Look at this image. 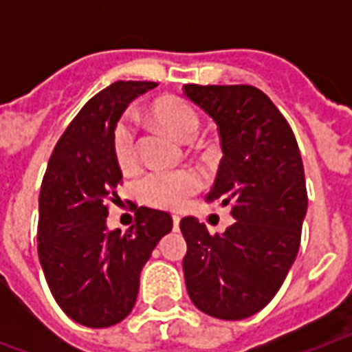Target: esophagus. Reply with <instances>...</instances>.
Instances as JSON below:
<instances>
[{"instance_id":"esophagus-1","label":"esophagus","mask_w":352,"mask_h":352,"mask_svg":"<svg viewBox=\"0 0 352 352\" xmlns=\"http://www.w3.org/2000/svg\"><path fill=\"white\" fill-rule=\"evenodd\" d=\"M179 225H181V217H179V215H173V230H179Z\"/></svg>"}]
</instances>
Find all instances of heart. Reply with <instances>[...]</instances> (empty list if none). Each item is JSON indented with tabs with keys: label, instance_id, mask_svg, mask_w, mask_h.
<instances>
[{
	"label": "heart",
	"instance_id": "b5f03b06",
	"mask_svg": "<svg viewBox=\"0 0 352 352\" xmlns=\"http://www.w3.org/2000/svg\"><path fill=\"white\" fill-rule=\"evenodd\" d=\"M155 122L173 137L190 142L199 131V115L190 102L168 96L151 106ZM111 148L115 160L122 171H133L138 166L137 131L129 117L117 122L111 135ZM201 177L192 170L153 171L140 181L138 193L144 203L155 208L181 210L201 190Z\"/></svg>",
	"mask_w": 352,
	"mask_h": 352
}]
</instances>
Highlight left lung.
<instances>
[{
    "label": "left lung",
    "instance_id": "8db88e82",
    "mask_svg": "<svg viewBox=\"0 0 352 352\" xmlns=\"http://www.w3.org/2000/svg\"><path fill=\"white\" fill-rule=\"evenodd\" d=\"M214 118L219 171L208 203L232 206L235 223L212 235L195 217L181 221L190 300L219 320H245L268 305L294 263L307 215L303 160L289 122L252 85H184Z\"/></svg>",
    "mask_w": 352,
    "mask_h": 352
}]
</instances>
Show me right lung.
<instances>
[{"mask_svg": "<svg viewBox=\"0 0 352 352\" xmlns=\"http://www.w3.org/2000/svg\"><path fill=\"white\" fill-rule=\"evenodd\" d=\"M155 85L115 82L93 96L60 137L41 181V268L58 305L85 327H111L131 312L142 267L173 226L168 212L140 206L137 225L107 230L122 182L113 129L127 104Z\"/></svg>", "mask_w": 352, "mask_h": 352, "instance_id": "add662e5", "label": "right lung"}]
</instances>
